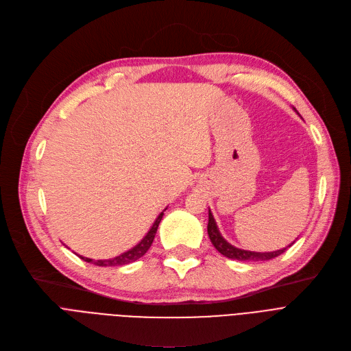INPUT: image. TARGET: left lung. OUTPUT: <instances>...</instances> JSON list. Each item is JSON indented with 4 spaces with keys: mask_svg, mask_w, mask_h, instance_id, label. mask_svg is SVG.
<instances>
[{
    "mask_svg": "<svg viewBox=\"0 0 351 351\" xmlns=\"http://www.w3.org/2000/svg\"><path fill=\"white\" fill-rule=\"evenodd\" d=\"M208 237L213 242V245L215 246V250L222 254L223 256L226 258H231V259H237V261H269V259H274L276 256H279L280 254H283L286 248H282V250H278V251H274V252H252V251H245V250H239V248H235L234 245H231L230 242H226L222 235L219 234V230L217 226V222L213 217V213L208 211ZM293 245V242H292ZM289 245V246H292Z\"/></svg>",
    "mask_w": 351,
    "mask_h": 351,
    "instance_id": "1",
    "label": "left lung"
}]
</instances>
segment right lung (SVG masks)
Returning <instances> with one entry per match:
<instances>
[{"label": "right lung", "instance_id": "add662e5", "mask_svg": "<svg viewBox=\"0 0 351 351\" xmlns=\"http://www.w3.org/2000/svg\"><path fill=\"white\" fill-rule=\"evenodd\" d=\"M166 211V210H164ZM164 211L156 218L153 226L150 228V231L146 234V237H144L136 246H133L132 250L123 252L121 255L119 256H114V258H110V259H90V258H85V256H79L80 259H84L85 262H89V263H93V265H97V266H121V265H128L130 262H134L137 261L138 258H141L144 254H146L149 251V248L152 246L153 241H154V237H156V232H157V228H158V223L164 215Z\"/></svg>", "mask_w": 351, "mask_h": 351}]
</instances>
